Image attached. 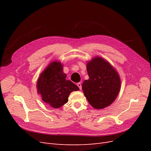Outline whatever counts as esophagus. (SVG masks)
I'll return each mask as SVG.
<instances>
[{
  "label": "esophagus",
  "mask_w": 151,
  "mask_h": 151,
  "mask_svg": "<svg viewBox=\"0 0 151 151\" xmlns=\"http://www.w3.org/2000/svg\"><path fill=\"white\" fill-rule=\"evenodd\" d=\"M77 85V86L79 87V88L80 89V90H81L82 89V84H81V83H78Z\"/></svg>",
  "instance_id": "esophagus-1"
}]
</instances>
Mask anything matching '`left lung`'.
<instances>
[{"label":"left lung","instance_id":"obj_1","mask_svg":"<svg viewBox=\"0 0 151 151\" xmlns=\"http://www.w3.org/2000/svg\"><path fill=\"white\" fill-rule=\"evenodd\" d=\"M89 79L83 83V90L89 104L96 109L111 104L120 91L121 82L116 71L101 57L87 64Z\"/></svg>","mask_w":151,"mask_h":151}]
</instances>
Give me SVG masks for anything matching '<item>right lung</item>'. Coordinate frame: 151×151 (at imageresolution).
<instances>
[{
  "mask_svg": "<svg viewBox=\"0 0 151 151\" xmlns=\"http://www.w3.org/2000/svg\"><path fill=\"white\" fill-rule=\"evenodd\" d=\"M65 78L61 63L53 62L45 69L38 80V93L43 101L54 108L65 104L72 91L79 90L78 86Z\"/></svg>",
  "mask_w": 151,
  "mask_h": 151,
  "instance_id": "1",
  "label": "right lung"
}]
</instances>
